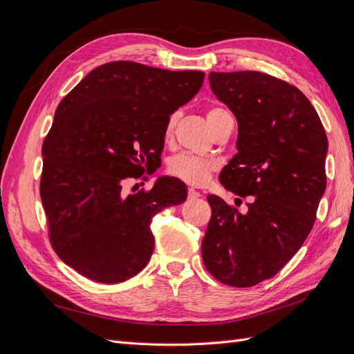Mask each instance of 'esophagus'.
I'll use <instances>...</instances> for the list:
<instances>
[{
  "instance_id": "34e87169",
  "label": "esophagus",
  "mask_w": 354,
  "mask_h": 354,
  "mask_svg": "<svg viewBox=\"0 0 354 354\" xmlns=\"http://www.w3.org/2000/svg\"><path fill=\"white\" fill-rule=\"evenodd\" d=\"M187 196H189V199H198V198H201L202 195L199 194V192H196L195 189H189V190H187Z\"/></svg>"
}]
</instances>
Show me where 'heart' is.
Returning <instances> with one entry per match:
<instances>
[{
	"label": "heart",
	"instance_id": "heart-1",
	"mask_svg": "<svg viewBox=\"0 0 354 354\" xmlns=\"http://www.w3.org/2000/svg\"><path fill=\"white\" fill-rule=\"evenodd\" d=\"M227 112L224 111L223 108H211L207 112V121L208 124H212L217 118L226 115ZM178 113H171L168 121H167V127H165V136L169 137L171 133L174 130V125L177 122ZM218 168L217 160H214L211 158H202V156H196V155H190V153H180L174 158L169 159L168 162V173L185 181L187 185L192 186H203L209 180L211 174Z\"/></svg>",
	"mask_w": 354,
	"mask_h": 354
}]
</instances>
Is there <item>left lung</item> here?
I'll use <instances>...</instances> for the list:
<instances>
[{
  "mask_svg": "<svg viewBox=\"0 0 354 354\" xmlns=\"http://www.w3.org/2000/svg\"><path fill=\"white\" fill-rule=\"evenodd\" d=\"M216 97L236 116L238 153L220 181L241 214L209 195L202 260L217 281L248 288L273 277L301 248L326 189L328 137L313 104L294 85L255 71L211 72Z\"/></svg>",
  "mask_w": 354,
  "mask_h": 354,
  "instance_id": "left-lung-1",
  "label": "left lung"
}]
</instances>
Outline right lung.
<instances>
[{
    "instance_id": "1",
    "label": "right lung",
    "mask_w": 354,
    "mask_h": 354,
    "mask_svg": "<svg viewBox=\"0 0 354 354\" xmlns=\"http://www.w3.org/2000/svg\"><path fill=\"white\" fill-rule=\"evenodd\" d=\"M203 77L111 62L59 103L42 143L39 195L53 250L73 270L120 283L151 260L152 218L183 203L186 185L162 176L151 190L125 195L124 183L160 167L168 118L195 97Z\"/></svg>"
}]
</instances>
